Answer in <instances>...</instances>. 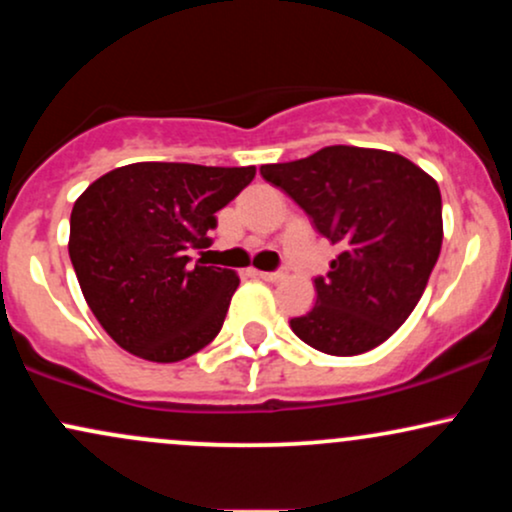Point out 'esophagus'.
<instances>
[{
	"label": "esophagus",
	"mask_w": 512,
	"mask_h": 512,
	"mask_svg": "<svg viewBox=\"0 0 512 512\" xmlns=\"http://www.w3.org/2000/svg\"><path fill=\"white\" fill-rule=\"evenodd\" d=\"M284 272H260V279H264V281H281L284 279Z\"/></svg>",
	"instance_id": "1"
}]
</instances>
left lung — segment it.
<instances>
[{
    "instance_id": "obj_1",
    "label": "left lung",
    "mask_w": 512,
    "mask_h": 512,
    "mask_svg": "<svg viewBox=\"0 0 512 512\" xmlns=\"http://www.w3.org/2000/svg\"><path fill=\"white\" fill-rule=\"evenodd\" d=\"M260 173L342 248L330 272L315 276L313 310L291 320L296 337L330 356L366 354L390 339L419 303L443 245L436 180L399 154L342 144Z\"/></svg>"
}]
</instances>
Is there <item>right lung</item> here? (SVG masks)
<instances>
[{
	"mask_svg": "<svg viewBox=\"0 0 512 512\" xmlns=\"http://www.w3.org/2000/svg\"><path fill=\"white\" fill-rule=\"evenodd\" d=\"M255 166L129 163L76 199L69 257L88 308L129 354L173 363L197 354L226 320L240 279L187 255Z\"/></svg>",
	"mask_w": 512,
	"mask_h": 512,
	"instance_id": "1",
	"label": "right lung"
}]
</instances>
